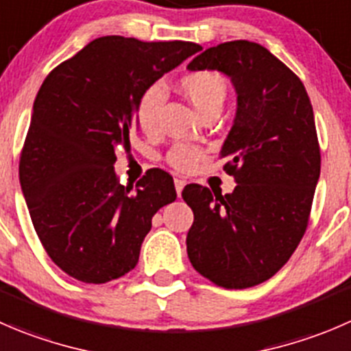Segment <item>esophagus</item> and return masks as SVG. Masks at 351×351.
Listing matches in <instances>:
<instances>
[{
    "instance_id": "1",
    "label": "esophagus",
    "mask_w": 351,
    "mask_h": 351,
    "mask_svg": "<svg viewBox=\"0 0 351 351\" xmlns=\"http://www.w3.org/2000/svg\"><path fill=\"white\" fill-rule=\"evenodd\" d=\"M183 186H185V180L175 178V189H176V193H178V197L182 195V190H183Z\"/></svg>"
}]
</instances>
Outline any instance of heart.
<instances>
[{"instance_id": "heart-1", "label": "heart", "mask_w": 351, "mask_h": 351, "mask_svg": "<svg viewBox=\"0 0 351 351\" xmlns=\"http://www.w3.org/2000/svg\"><path fill=\"white\" fill-rule=\"evenodd\" d=\"M180 90L193 104L202 117L219 113L228 97L226 78L217 71H192L180 78ZM165 101V93L159 85H151L142 93L135 106V120L145 134H156L159 127V110ZM206 156L202 147L192 144H175L166 154V161L178 171H190Z\"/></svg>"}]
</instances>
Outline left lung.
<instances>
[{
    "instance_id": "obj_1",
    "label": "left lung",
    "mask_w": 351,
    "mask_h": 351,
    "mask_svg": "<svg viewBox=\"0 0 351 351\" xmlns=\"http://www.w3.org/2000/svg\"><path fill=\"white\" fill-rule=\"evenodd\" d=\"M189 70H217L237 90V117L221 149L231 193L189 185L193 210L186 252L217 287L241 290L273 278L300 243L321 175L314 111L300 78L264 46L230 40L209 47ZM214 191V190H213Z\"/></svg>"
}]
</instances>
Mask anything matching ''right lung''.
<instances>
[{
	"instance_id": "1",
	"label": "right lung",
	"mask_w": 351,
	"mask_h": 351,
	"mask_svg": "<svg viewBox=\"0 0 351 351\" xmlns=\"http://www.w3.org/2000/svg\"><path fill=\"white\" fill-rule=\"evenodd\" d=\"M200 49L185 40L104 36L40 85L20 154V185L44 250L68 276L103 285L137 266L152 216L176 190L159 168L135 189L120 185L117 149L130 145L142 93Z\"/></svg>"
}]
</instances>
